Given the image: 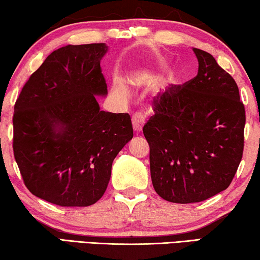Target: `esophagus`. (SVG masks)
Segmentation results:
<instances>
[{
	"label": "esophagus",
	"mask_w": 260,
	"mask_h": 260,
	"mask_svg": "<svg viewBox=\"0 0 260 260\" xmlns=\"http://www.w3.org/2000/svg\"><path fill=\"white\" fill-rule=\"evenodd\" d=\"M144 122H146V119H144V117L141 113H134L133 116H132V125H133V128L136 133L142 131Z\"/></svg>",
	"instance_id": "34e87169"
}]
</instances>
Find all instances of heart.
<instances>
[{"mask_svg": "<svg viewBox=\"0 0 260 260\" xmlns=\"http://www.w3.org/2000/svg\"><path fill=\"white\" fill-rule=\"evenodd\" d=\"M117 91H118V94L121 95V96L125 95V91H124V89H121V88H118Z\"/></svg>", "mask_w": 260, "mask_h": 260, "instance_id": "b5f03b06", "label": "heart"}]
</instances>
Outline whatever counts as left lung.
<instances>
[{"mask_svg": "<svg viewBox=\"0 0 260 260\" xmlns=\"http://www.w3.org/2000/svg\"><path fill=\"white\" fill-rule=\"evenodd\" d=\"M199 73L152 101L143 127L153 188L172 203H197L230 186L244 148L245 110L239 87L214 57L193 48Z\"/></svg>", "mask_w": 260, "mask_h": 260, "instance_id": "1", "label": "left lung"}]
</instances>
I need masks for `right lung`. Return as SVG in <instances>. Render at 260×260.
I'll return each instance as SVG.
<instances>
[{
	"label": "right lung",
	"mask_w": 260,
	"mask_h": 260,
	"mask_svg": "<svg viewBox=\"0 0 260 260\" xmlns=\"http://www.w3.org/2000/svg\"><path fill=\"white\" fill-rule=\"evenodd\" d=\"M107 50L90 43L52 51L15 103V159L28 190L49 203H96L133 138L129 114L101 111L95 99L108 93L100 64Z\"/></svg>",
	"instance_id": "right-lung-1"
}]
</instances>
